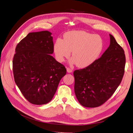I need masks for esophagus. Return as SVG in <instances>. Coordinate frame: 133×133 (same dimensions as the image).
Wrapping results in <instances>:
<instances>
[{"mask_svg":"<svg viewBox=\"0 0 133 133\" xmlns=\"http://www.w3.org/2000/svg\"><path fill=\"white\" fill-rule=\"evenodd\" d=\"M66 70H67L68 73H71L72 71H73V70H72V69H70V68H66Z\"/></svg>","mask_w":133,"mask_h":133,"instance_id":"obj_1","label":"esophagus"}]
</instances>
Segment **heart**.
Returning a JSON list of instances; mask_svg holds the SVG:
<instances>
[{"instance_id": "1", "label": "heart", "mask_w": 133, "mask_h": 133, "mask_svg": "<svg viewBox=\"0 0 133 133\" xmlns=\"http://www.w3.org/2000/svg\"><path fill=\"white\" fill-rule=\"evenodd\" d=\"M102 38L82 30L68 31L64 39H58L54 45L56 59L62 62L69 57L72 51L71 63H76L79 68L90 65L98 58L103 49Z\"/></svg>"}]
</instances>
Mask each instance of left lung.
<instances>
[{
  "label": "left lung",
  "instance_id": "obj_1",
  "mask_svg": "<svg viewBox=\"0 0 133 133\" xmlns=\"http://www.w3.org/2000/svg\"><path fill=\"white\" fill-rule=\"evenodd\" d=\"M102 57L82 69L74 71V91L83 107L95 108L109 99L119 87L124 74L125 56L113 36Z\"/></svg>",
  "mask_w": 133,
  "mask_h": 133
}]
</instances>
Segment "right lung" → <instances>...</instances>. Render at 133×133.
<instances>
[{
    "label": "right lung",
    "mask_w": 133,
    "mask_h": 133,
    "mask_svg": "<svg viewBox=\"0 0 133 133\" xmlns=\"http://www.w3.org/2000/svg\"><path fill=\"white\" fill-rule=\"evenodd\" d=\"M49 31L32 32L19 43L13 60L15 82L28 102L35 105L51 101L65 66L51 54L54 44Z\"/></svg>",
    "instance_id": "right-lung-1"
}]
</instances>
